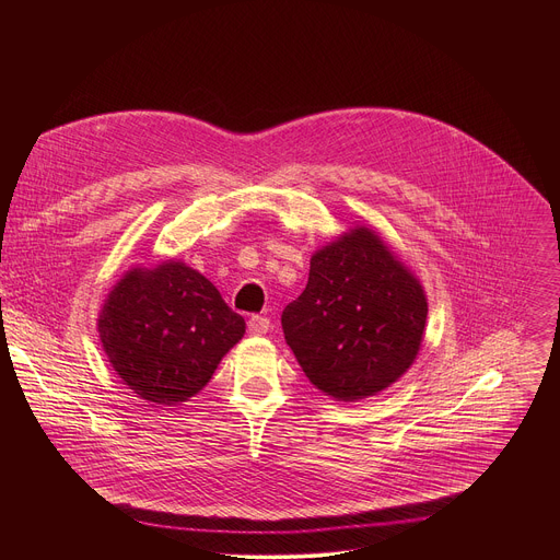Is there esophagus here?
<instances>
[{
  "mask_svg": "<svg viewBox=\"0 0 560 560\" xmlns=\"http://www.w3.org/2000/svg\"><path fill=\"white\" fill-rule=\"evenodd\" d=\"M268 330H270V318H268V316L255 314V316L248 318V332H250V335L261 337V335H266Z\"/></svg>",
  "mask_w": 560,
  "mask_h": 560,
  "instance_id": "esophagus-1",
  "label": "esophagus"
}]
</instances>
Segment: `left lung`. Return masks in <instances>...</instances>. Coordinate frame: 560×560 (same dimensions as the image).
<instances>
[{
    "label": "left lung",
    "mask_w": 560,
    "mask_h": 560,
    "mask_svg": "<svg viewBox=\"0 0 560 560\" xmlns=\"http://www.w3.org/2000/svg\"><path fill=\"white\" fill-rule=\"evenodd\" d=\"M425 318L421 283L370 228H354L312 257L281 326L305 376L339 401H357L412 365Z\"/></svg>",
    "instance_id": "left-lung-1"
}]
</instances>
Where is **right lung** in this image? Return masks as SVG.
I'll return each instance as SVG.
<instances>
[{
	"instance_id": "add662e5",
	"label": "right lung",
	"mask_w": 560,
	"mask_h": 560,
	"mask_svg": "<svg viewBox=\"0 0 560 560\" xmlns=\"http://www.w3.org/2000/svg\"><path fill=\"white\" fill-rule=\"evenodd\" d=\"M244 332V316L179 261L128 272L100 314V337L115 372L159 406L195 396Z\"/></svg>"
}]
</instances>
